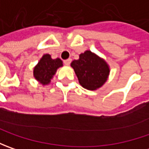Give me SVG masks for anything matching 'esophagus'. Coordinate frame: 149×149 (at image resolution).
<instances>
[{"mask_svg":"<svg viewBox=\"0 0 149 149\" xmlns=\"http://www.w3.org/2000/svg\"><path fill=\"white\" fill-rule=\"evenodd\" d=\"M71 59H67V60H64V63H65V65H70V63H71Z\"/></svg>","mask_w":149,"mask_h":149,"instance_id":"esophagus-1","label":"esophagus"}]
</instances>
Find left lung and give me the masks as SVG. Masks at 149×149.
<instances>
[{"label":"left lung","mask_w":149,"mask_h":149,"mask_svg":"<svg viewBox=\"0 0 149 149\" xmlns=\"http://www.w3.org/2000/svg\"><path fill=\"white\" fill-rule=\"evenodd\" d=\"M80 85L89 90H96L102 87L109 75V65L105 60L90 50L79 54V60L70 64Z\"/></svg>","instance_id":"obj_1"}]
</instances>
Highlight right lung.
Returning <instances> with one entry per match:
<instances>
[{
    "label": "right lung",
    "instance_id": "right-lung-1",
    "mask_svg": "<svg viewBox=\"0 0 149 149\" xmlns=\"http://www.w3.org/2000/svg\"><path fill=\"white\" fill-rule=\"evenodd\" d=\"M63 66V61L57 58L53 60L49 54H44L38 64L34 67L33 75L42 85L49 84L57 70Z\"/></svg>",
    "mask_w": 149,
    "mask_h": 149
}]
</instances>
